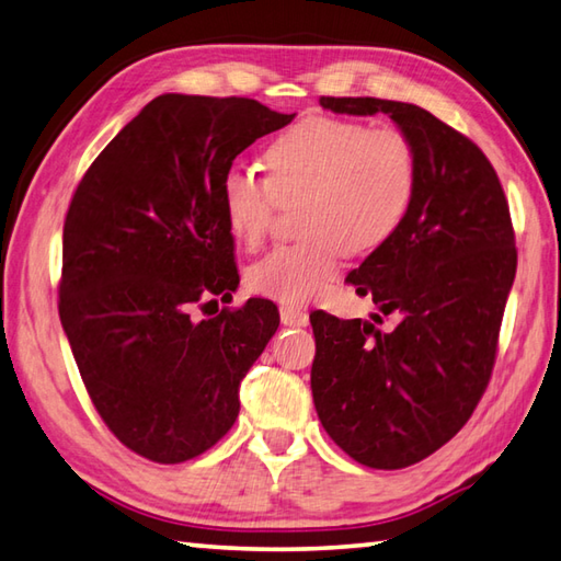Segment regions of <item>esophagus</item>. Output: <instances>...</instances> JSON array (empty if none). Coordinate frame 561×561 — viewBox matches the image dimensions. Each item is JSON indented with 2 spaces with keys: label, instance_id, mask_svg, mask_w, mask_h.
Masks as SVG:
<instances>
[{
  "label": "esophagus",
  "instance_id": "1",
  "mask_svg": "<svg viewBox=\"0 0 561 561\" xmlns=\"http://www.w3.org/2000/svg\"><path fill=\"white\" fill-rule=\"evenodd\" d=\"M279 316H282V323L289 325V328H304V325H308V313L301 311V308L282 306L279 308Z\"/></svg>",
  "mask_w": 561,
  "mask_h": 561
}]
</instances>
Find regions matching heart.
<instances>
[{"mask_svg":"<svg viewBox=\"0 0 561 561\" xmlns=\"http://www.w3.org/2000/svg\"><path fill=\"white\" fill-rule=\"evenodd\" d=\"M270 175L231 165L219 197L238 243L257 248L279 202L301 199V241L274 248L248 270V287L284 304L318 299L344 253L383 245L408 214L420 165L410 137L342 117L311 115L272 141Z\"/></svg>","mask_w":561,"mask_h":561,"instance_id":"obj_1","label":"heart"}]
</instances>
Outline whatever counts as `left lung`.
Segmentation results:
<instances>
[{"label": "left lung", "instance_id": "left-lung-1", "mask_svg": "<svg viewBox=\"0 0 561 561\" xmlns=\"http://www.w3.org/2000/svg\"><path fill=\"white\" fill-rule=\"evenodd\" d=\"M332 113H386L416 151V190L400 229L347 282L383 320L311 313V390L330 438L356 462L400 470L456 436L490 383L516 277V238L482 149L412 103L332 99Z\"/></svg>", "mask_w": 561, "mask_h": 561}]
</instances>
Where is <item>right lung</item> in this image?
<instances>
[{
  "mask_svg": "<svg viewBox=\"0 0 561 561\" xmlns=\"http://www.w3.org/2000/svg\"><path fill=\"white\" fill-rule=\"evenodd\" d=\"M294 115L253 99L163 93L83 173L62 233L59 320L93 408L137 456L173 465L233 426L238 386L279 328L238 287L219 185L233 159Z\"/></svg>",
  "mask_w": 561,
  "mask_h": 561,
  "instance_id": "add662e5",
  "label": "right lung"
}]
</instances>
